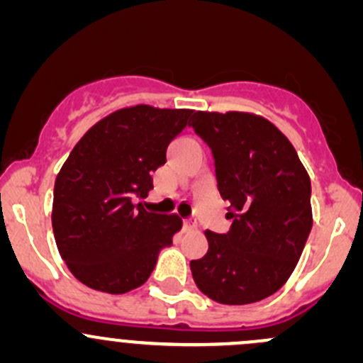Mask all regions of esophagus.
<instances>
[{
  "mask_svg": "<svg viewBox=\"0 0 363 363\" xmlns=\"http://www.w3.org/2000/svg\"><path fill=\"white\" fill-rule=\"evenodd\" d=\"M184 227H186V229H196V227H198L196 218H186Z\"/></svg>",
  "mask_w": 363,
  "mask_h": 363,
  "instance_id": "esophagus-1",
  "label": "esophagus"
}]
</instances>
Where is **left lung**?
<instances>
[{"label":"left lung","instance_id":"1","mask_svg":"<svg viewBox=\"0 0 363 363\" xmlns=\"http://www.w3.org/2000/svg\"><path fill=\"white\" fill-rule=\"evenodd\" d=\"M191 125L212 150L233 218L227 234L205 233L208 252L191 262L194 282L218 303L264 300L284 286L308 240V174L289 139L260 115L194 111Z\"/></svg>","mask_w":363,"mask_h":363}]
</instances>
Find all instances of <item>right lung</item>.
Wrapping results in <instances>:
<instances>
[{"instance_id":"obj_1","label":"right lung","mask_w":363,"mask_h":363,"mask_svg":"<svg viewBox=\"0 0 363 363\" xmlns=\"http://www.w3.org/2000/svg\"><path fill=\"white\" fill-rule=\"evenodd\" d=\"M191 113L150 105L117 110L70 151L55 181L51 222L60 255L87 288L122 294L143 286L181 230L179 215L148 212L134 200L153 189L151 172L167 162V146Z\"/></svg>"}]
</instances>
